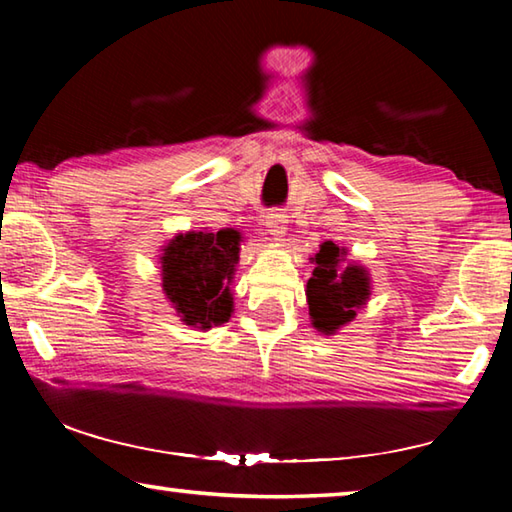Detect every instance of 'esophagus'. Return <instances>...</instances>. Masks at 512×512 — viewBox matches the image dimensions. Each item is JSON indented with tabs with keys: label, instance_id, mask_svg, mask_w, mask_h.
<instances>
[{
	"label": "esophagus",
	"instance_id": "esophagus-1",
	"mask_svg": "<svg viewBox=\"0 0 512 512\" xmlns=\"http://www.w3.org/2000/svg\"><path fill=\"white\" fill-rule=\"evenodd\" d=\"M264 225H266L268 235H273V239H280V237H284V232H287V216H284L282 212H271V214H266Z\"/></svg>",
	"mask_w": 512,
	"mask_h": 512
}]
</instances>
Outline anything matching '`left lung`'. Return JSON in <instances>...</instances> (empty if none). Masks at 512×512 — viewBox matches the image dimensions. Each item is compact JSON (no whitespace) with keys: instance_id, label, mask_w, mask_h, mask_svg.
<instances>
[{"instance_id":"1","label":"left lung","mask_w":512,"mask_h":512,"mask_svg":"<svg viewBox=\"0 0 512 512\" xmlns=\"http://www.w3.org/2000/svg\"><path fill=\"white\" fill-rule=\"evenodd\" d=\"M345 248L325 241L314 257L316 268L307 282V305L311 325L323 334H336L357 316V309L370 298V275L363 266H343Z\"/></svg>"}]
</instances>
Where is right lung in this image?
Instances as JSON below:
<instances>
[{
    "instance_id": "1",
    "label": "right lung",
    "mask_w": 512,
    "mask_h": 512,
    "mask_svg": "<svg viewBox=\"0 0 512 512\" xmlns=\"http://www.w3.org/2000/svg\"><path fill=\"white\" fill-rule=\"evenodd\" d=\"M239 241L232 228L198 230L173 237L162 248V291L185 325L210 329L228 323Z\"/></svg>"
}]
</instances>
